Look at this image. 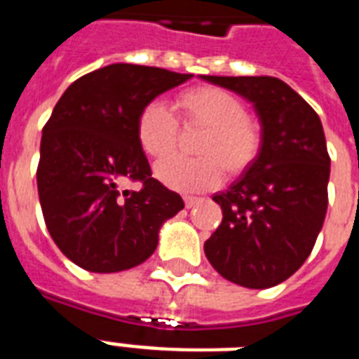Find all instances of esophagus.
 Returning a JSON list of instances; mask_svg holds the SVG:
<instances>
[{"instance_id": "esophagus-1", "label": "esophagus", "mask_w": 359, "mask_h": 359, "mask_svg": "<svg viewBox=\"0 0 359 359\" xmlns=\"http://www.w3.org/2000/svg\"><path fill=\"white\" fill-rule=\"evenodd\" d=\"M197 203H201V197L184 196V205H186V208H191V207H196Z\"/></svg>"}]
</instances>
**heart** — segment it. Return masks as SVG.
<instances>
[{
  "label": "heart",
  "instance_id": "b5f03b06",
  "mask_svg": "<svg viewBox=\"0 0 359 359\" xmlns=\"http://www.w3.org/2000/svg\"><path fill=\"white\" fill-rule=\"evenodd\" d=\"M175 109L184 126H205L197 141L203 156H168L179 141V121L165 104L151 100L135 121V135L151 158H163L154 173L179 191H201L218 186L225 173L242 175L255 163L262 149V130L248 117L238 97L216 86H197L175 98Z\"/></svg>",
  "mask_w": 359,
  "mask_h": 359
}]
</instances>
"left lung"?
<instances>
[{"label":"left lung","mask_w":359,"mask_h":359,"mask_svg":"<svg viewBox=\"0 0 359 359\" xmlns=\"http://www.w3.org/2000/svg\"><path fill=\"white\" fill-rule=\"evenodd\" d=\"M255 108L262 149L255 163L212 197L224 212L205 242L214 270L248 289H268L306 262L328 208L330 154L317 111L272 76H201Z\"/></svg>","instance_id":"left-lung-1"}]
</instances>
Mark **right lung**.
<instances>
[{"label":"right lung","instance_id":"obj_1","mask_svg":"<svg viewBox=\"0 0 359 359\" xmlns=\"http://www.w3.org/2000/svg\"><path fill=\"white\" fill-rule=\"evenodd\" d=\"M191 74L115 63L81 76L42 128L39 199L57 248L83 270L121 272L145 262L158 231L184 208L152 179L135 135L141 108ZM124 182H140L123 191Z\"/></svg>","mask_w":359,"mask_h":359}]
</instances>
